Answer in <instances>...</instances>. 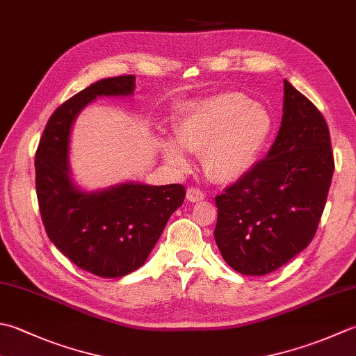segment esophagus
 <instances>
[{
	"mask_svg": "<svg viewBox=\"0 0 356 356\" xmlns=\"http://www.w3.org/2000/svg\"><path fill=\"white\" fill-rule=\"evenodd\" d=\"M205 194L204 191H200L199 188H188L186 191V199L190 202H199V200H204Z\"/></svg>",
	"mask_w": 356,
	"mask_h": 356,
	"instance_id": "34e87169",
	"label": "esophagus"
}]
</instances>
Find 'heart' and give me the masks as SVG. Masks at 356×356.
<instances>
[{
  "instance_id": "1",
  "label": "heart",
  "mask_w": 356,
  "mask_h": 356,
  "mask_svg": "<svg viewBox=\"0 0 356 356\" xmlns=\"http://www.w3.org/2000/svg\"><path fill=\"white\" fill-rule=\"evenodd\" d=\"M275 117L261 103L234 90L184 106L177 120V138H160L166 160L188 170L186 151L204 154V168L219 184H234L253 170L270 143Z\"/></svg>"
}]
</instances>
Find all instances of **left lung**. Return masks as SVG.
<instances>
[{"label": "left lung", "mask_w": 356, "mask_h": 356, "mask_svg": "<svg viewBox=\"0 0 356 356\" xmlns=\"http://www.w3.org/2000/svg\"><path fill=\"white\" fill-rule=\"evenodd\" d=\"M282 113L266 159L216 196V243L228 266L247 276L268 275L309 245L335 170L323 114L287 80Z\"/></svg>", "instance_id": "left-lung-1"}]
</instances>
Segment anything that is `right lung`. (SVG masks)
<instances>
[{
  "mask_svg": "<svg viewBox=\"0 0 356 356\" xmlns=\"http://www.w3.org/2000/svg\"><path fill=\"white\" fill-rule=\"evenodd\" d=\"M134 75L95 81L49 118L35 156V185L49 239L76 267L100 277L140 268L171 214L184 204L182 185L122 182L88 191L74 182L69 142L75 118L99 97H131Z\"/></svg>",
  "mask_w": 356,
  "mask_h": 356,
  "instance_id": "add662e5",
  "label": "right lung"
}]
</instances>
